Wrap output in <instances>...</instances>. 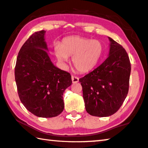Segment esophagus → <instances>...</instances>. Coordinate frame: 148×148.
Segmentation results:
<instances>
[{"mask_svg": "<svg viewBox=\"0 0 148 148\" xmlns=\"http://www.w3.org/2000/svg\"><path fill=\"white\" fill-rule=\"evenodd\" d=\"M71 80H72V82L73 83H77V82H79V78L77 77H75V76H73L72 75L71 77Z\"/></svg>", "mask_w": 148, "mask_h": 148, "instance_id": "1", "label": "esophagus"}]
</instances>
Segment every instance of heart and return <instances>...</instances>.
Masks as SVG:
<instances>
[{
	"label": "heart",
	"mask_w": 148,
	"mask_h": 148,
	"mask_svg": "<svg viewBox=\"0 0 148 148\" xmlns=\"http://www.w3.org/2000/svg\"><path fill=\"white\" fill-rule=\"evenodd\" d=\"M103 53V45L97 40L73 36L63 40L61 45L55 47V53L60 62H67L73 57L72 63L77 71L89 72L99 62Z\"/></svg>",
	"instance_id": "1"
}]
</instances>
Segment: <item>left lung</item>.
<instances>
[{
    "mask_svg": "<svg viewBox=\"0 0 148 148\" xmlns=\"http://www.w3.org/2000/svg\"><path fill=\"white\" fill-rule=\"evenodd\" d=\"M110 42L108 58L99 67L79 79L85 108L95 116H109L116 112L128 95L131 65L121 45Z\"/></svg>",
    "mask_w": 148,
    "mask_h": 148,
    "instance_id": "obj_1",
    "label": "left lung"
}]
</instances>
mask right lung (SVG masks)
Returning a JSON list of instances; mask_svg holds the SVG:
<instances>
[{
    "mask_svg": "<svg viewBox=\"0 0 148 148\" xmlns=\"http://www.w3.org/2000/svg\"><path fill=\"white\" fill-rule=\"evenodd\" d=\"M44 30L32 34L20 49L14 74L22 103L38 117H55L64 109L63 95L71 85L69 73L51 61Z\"/></svg>",
    "mask_w": 148,
    "mask_h": 148,
    "instance_id": "obj_1",
    "label": "right lung"
}]
</instances>
